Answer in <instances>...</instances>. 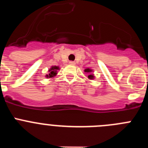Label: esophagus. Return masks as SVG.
<instances>
[{
  "label": "esophagus",
  "instance_id": "1",
  "mask_svg": "<svg viewBox=\"0 0 148 148\" xmlns=\"http://www.w3.org/2000/svg\"><path fill=\"white\" fill-rule=\"evenodd\" d=\"M69 64L71 65H75V63L74 62V61H69Z\"/></svg>",
  "mask_w": 148,
  "mask_h": 148
}]
</instances>
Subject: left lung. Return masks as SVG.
Returning a JSON list of instances; mask_svg holds the SVG:
<instances>
[{"mask_svg":"<svg viewBox=\"0 0 148 148\" xmlns=\"http://www.w3.org/2000/svg\"><path fill=\"white\" fill-rule=\"evenodd\" d=\"M84 72H86V73H91V72H92V70H90V69L87 68V69L84 70ZM88 78H90V79H92V78H94V76L92 75H89Z\"/></svg>","mask_w":148,"mask_h":148,"instance_id":"obj_1","label":"left lung"}]
</instances>
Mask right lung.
<instances>
[{"label": "right lung", "instance_id": "right-lung-1", "mask_svg": "<svg viewBox=\"0 0 148 148\" xmlns=\"http://www.w3.org/2000/svg\"><path fill=\"white\" fill-rule=\"evenodd\" d=\"M58 69H59V68H58V66H52V68H51L50 70H49V75H46V76H47V78H52V77H54L55 75L57 74V70H58Z\"/></svg>", "mask_w": 148, "mask_h": 148}]
</instances>
